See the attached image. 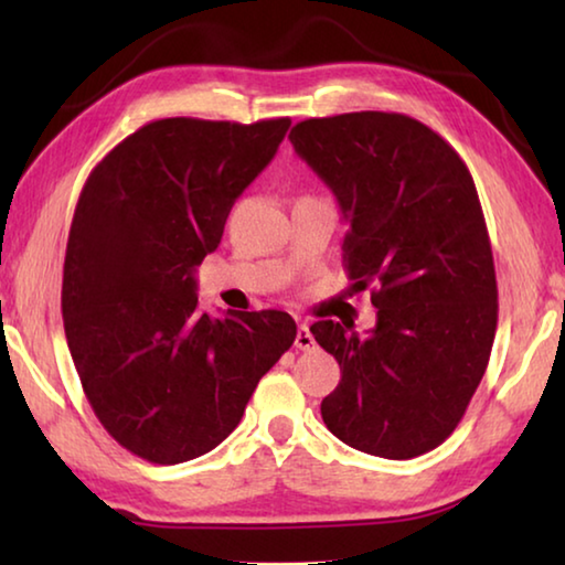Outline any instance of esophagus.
I'll list each match as a JSON object with an SVG mask.
<instances>
[{"mask_svg":"<svg viewBox=\"0 0 565 565\" xmlns=\"http://www.w3.org/2000/svg\"><path fill=\"white\" fill-rule=\"evenodd\" d=\"M296 349L301 351H311L313 347H317V341H313V333L309 331V327L306 323H299V329H296Z\"/></svg>","mask_w":565,"mask_h":565,"instance_id":"esophagus-1","label":"esophagus"}]
</instances>
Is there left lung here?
<instances>
[{"label": "left lung", "mask_w": 565, "mask_h": 565, "mask_svg": "<svg viewBox=\"0 0 565 565\" xmlns=\"http://www.w3.org/2000/svg\"><path fill=\"white\" fill-rule=\"evenodd\" d=\"M291 145L337 196L353 289L374 284L376 327L317 321L341 381L321 401L356 451L414 458L451 436L489 366L499 289L476 184L426 124L388 111L299 121Z\"/></svg>", "instance_id": "left-lung-1"}]
</instances>
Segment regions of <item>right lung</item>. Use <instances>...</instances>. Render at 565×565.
Instances as JSON below:
<instances>
[{"mask_svg": "<svg viewBox=\"0 0 565 565\" xmlns=\"http://www.w3.org/2000/svg\"><path fill=\"white\" fill-rule=\"evenodd\" d=\"M289 127V117L151 121L82 189L64 256L66 343L102 426L151 463L222 444L296 339L289 313L212 319L196 296V266Z\"/></svg>", "mask_w": 565, "mask_h": 565, "instance_id": "1", "label": "right lung"}]
</instances>
